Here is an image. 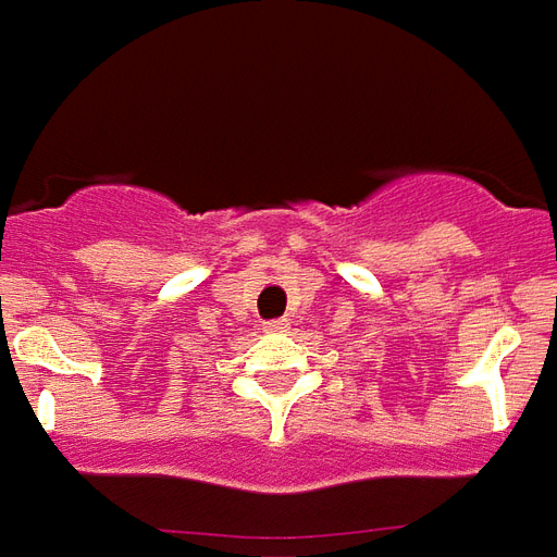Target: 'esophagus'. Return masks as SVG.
Listing matches in <instances>:
<instances>
[{
    "label": "esophagus",
    "instance_id": "esophagus-1",
    "mask_svg": "<svg viewBox=\"0 0 557 557\" xmlns=\"http://www.w3.org/2000/svg\"><path fill=\"white\" fill-rule=\"evenodd\" d=\"M287 326H290L287 320H270V323H267V329H270V332H287Z\"/></svg>",
    "mask_w": 557,
    "mask_h": 557
}]
</instances>
